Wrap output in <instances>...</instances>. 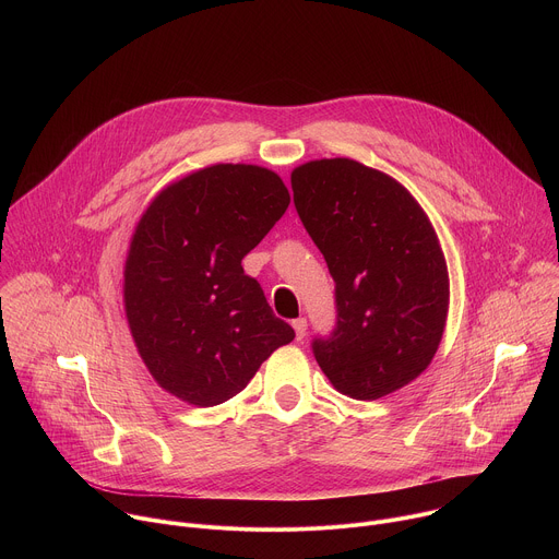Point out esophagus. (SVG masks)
<instances>
[{
  "mask_svg": "<svg viewBox=\"0 0 559 559\" xmlns=\"http://www.w3.org/2000/svg\"><path fill=\"white\" fill-rule=\"evenodd\" d=\"M292 328L296 332V341H302L305 332H307V321H305V318H296V321H292Z\"/></svg>",
  "mask_w": 559,
  "mask_h": 559,
  "instance_id": "obj_1",
  "label": "esophagus"
}]
</instances>
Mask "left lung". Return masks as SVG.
Here are the masks:
<instances>
[{"instance_id": "left-lung-1", "label": "left lung", "mask_w": 559, "mask_h": 559, "mask_svg": "<svg viewBox=\"0 0 559 559\" xmlns=\"http://www.w3.org/2000/svg\"><path fill=\"white\" fill-rule=\"evenodd\" d=\"M292 190L336 283V325L311 341L316 362L356 401L409 384L438 352L449 307L427 214L401 183L352 158L296 168Z\"/></svg>"}]
</instances>
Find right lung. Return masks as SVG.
<instances>
[{
    "label": "right lung",
    "mask_w": 559,
    "mask_h": 559,
    "mask_svg": "<svg viewBox=\"0 0 559 559\" xmlns=\"http://www.w3.org/2000/svg\"><path fill=\"white\" fill-rule=\"evenodd\" d=\"M287 205L278 175L218 164L168 186L141 216L123 274L126 316L145 367L181 401H229L294 341L241 265Z\"/></svg>",
    "instance_id": "add662e5"
}]
</instances>
